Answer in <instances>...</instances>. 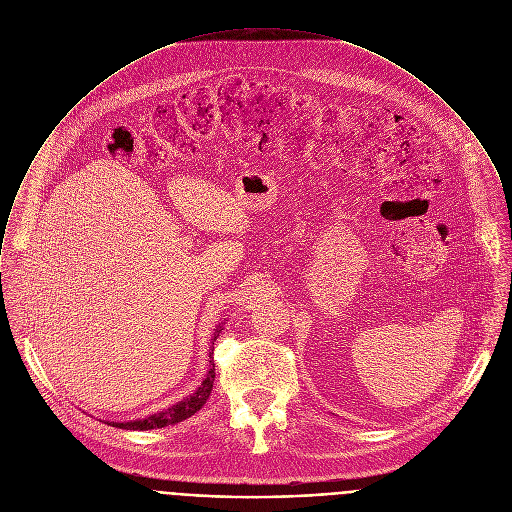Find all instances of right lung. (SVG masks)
Masks as SVG:
<instances>
[{"instance_id": "add662e5", "label": "right lung", "mask_w": 512, "mask_h": 512, "mask_svg": "<svg viewBox=\"0 0 512 512\" xmlns=\"http://www.w3.org/2000/svg\"><path fill=\"white\" fill-rule=\"evenodd\" d=\"M222 326L216 328L214 336H212V349H210V355L214 353V341L218 338ZM212 385H214V361H210V369L206 373V377L202 379V383L196 387L194 393L186 395L184 399H180L178 403H174L171 407L163 409V411H157L149 417H143V419H133V421H107V425H113V427H119V429H133V431H149V429H161V427H167V425H174V423H180L184 419H188L190 415H194L204 403L206 399L210 397L212 393Z\"/></svg>"}]
</instances>
